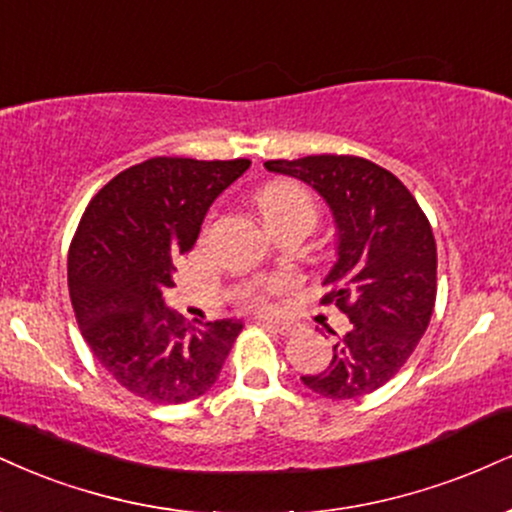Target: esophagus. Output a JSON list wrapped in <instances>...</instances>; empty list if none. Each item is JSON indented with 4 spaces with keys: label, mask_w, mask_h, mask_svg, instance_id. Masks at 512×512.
<instances>
[{
    "label": "esophagus",
    "mask_w": 512,
    "mask_h": 512,
    "mask_svg": "<svg viewBox=\"0 0 512 512\" xmlns=\"http://www.w3.org/2000/svg\"><path fill=\"white\" fill-rule=\"evenodd\" d=\"M257 324H262V326H267V329H274V331H279V334H291L293 331V324H288V322H276V319H257Z\"/></svg>",
    "instance_id": "esophagus-1"
}]
</instances>
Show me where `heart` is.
Returning a JSON list of instances; mask_svg holds the SVG:
<instances>
[{
    "label": "heart",
    "mask_w": 512,
    "mask_h": 512,
    "mask_svg": "<svg viewBox=\"0 0 512 512\" xmlns=\"http://www.w3.org/2000/svg\"><path fill=\"white\" fill-rule=\"evenodd\" d=\"M257 202H260V209L269 226H276L281 224V221L295 217H305L315 224V202H312V197L293 181L267 183V186L260 190V195H257ZM276 288L279 286H269V291H276Z\"/></svg>",
    "instance_id": "heart-1"
}]
</instances>
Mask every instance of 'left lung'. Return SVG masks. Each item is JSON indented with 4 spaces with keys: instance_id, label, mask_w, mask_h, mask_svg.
Segmentation results:
<instances>
[{
    "instance_id": "8db88e82",
    "label": "left lung",
    "mask_w": 512,
    "mask_h": 512,
    "mask_svg": "<svg viewBox=\"0 0 512 512\" xmlns=\"http://www.w3.org/2000/svg\"><path fill=\"white\" fill-rule=\"evenodd\" d=\"M264 169L307 183L331 209L336 262L324 276L322 303H336L353 324L336 341L329 367L300 379L331 400L377 391L396 377L432 319V226L410 190L369 159L312 155L272 159Z\"/></svg>"
}]
</instances>
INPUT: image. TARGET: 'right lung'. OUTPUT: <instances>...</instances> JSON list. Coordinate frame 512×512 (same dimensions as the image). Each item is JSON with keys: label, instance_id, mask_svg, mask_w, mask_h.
Segmentation results:
<instances>
[{"label": "right lung", "instance_id": "obj_1", "mask_svg": "<svg viewBox=\"0 0 512 512\" xmlns=\"http://www.w3.org/2000/svg\"><path fill=\"white\" fill-rule=\"evenodd\" d=\"M248 169V159H147L114 176L83 212L69 250L71 305L92 355L135 396L188 403L219 379L243 322L190 326L166 307L164 291L207 209Z\"/></svg>", "mask_w": 512, "mask_h": 512}]
</instances>
